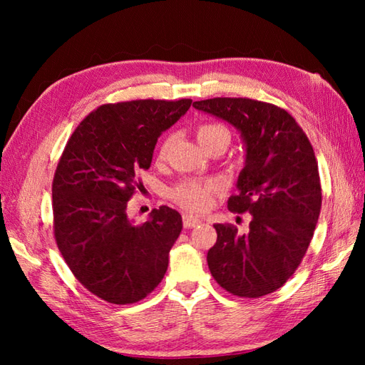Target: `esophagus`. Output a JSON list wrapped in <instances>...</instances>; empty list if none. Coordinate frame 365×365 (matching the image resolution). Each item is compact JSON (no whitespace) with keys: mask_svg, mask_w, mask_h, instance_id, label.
<instances>
[{"mask_svg":"<svg viewBox=\"0 0 365 365\" xmlns=\"http://www.w3.org/2000/svg\"><path fill=\"white\" fill-rule=\"evenodd\" d=\"M200 222H202V220L197 218V216H195V215H190V213H185L183 215V226H185V229L196 227V226H199Z\"/></svg>","mask_w":365,"mask_h":365,"instance_id":"esophagus-1","label":"esophagus"}]
</instances>
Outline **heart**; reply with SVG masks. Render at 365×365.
Returning <instances> with one entry per match:
<instances>
[{"instance_id": "b5f03b06", "label": "heart", "mask_w": 365, "mask_h": 365, "mask_svg": "<svg viewBox=\"0 0 365 365\" xmlns=\"http://www.w3.org/2000/svg\"><path fill=\"white\" fill-rule=\"evenodd\" d=\"M196 136L200 145L207 149L213 144H222L229 145L230 143V131L227 127H224L222 123L218 122H204L200 123L196 130ZM173 135H166L163 138L158 147V160H165L166 155L173 144ZM221 190V183L218 180H187L178 185V187L173 191V196L178 204L190 210L200 212L212 204V199L215 192Z\"/></svg>"}]
</instances>
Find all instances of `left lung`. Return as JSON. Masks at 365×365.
I'll return each mask as SVG.
<instances>
[{
	"label": "left lung",
	"instance_id": "left-lung-1",
	"mask_svg": "<svg viewBox=\"0 0 365 365\" xmlns=\"http://www.w3.org/2000/svg\"><path fill=\"white\" fill-rule=\"evenodd\" d=\"M199 111L238 130L246 149L237 195L227 207L251 213L250 230L215 224L216 243L207 254L210 273L224 290L242 298L273 293L304 257L322 208L319 165L304 131L276 105L218 97L195 102Z\"/></svg>",
	"mask_w": 365,
	"mask_h": 365
}]
</instances>
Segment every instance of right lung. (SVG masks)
I'll use <instances>...</instances> for the list:
<instances>
[{
    "instance_id": "right-lung-1",
    "label": "right lung",
    "mask_w": 365,
    "mask_h": 365,
    "mask_svg": "<svg viewBox=\"0 0 365 365\" xmlns=\"http://www.w3.org/2000/svg\"><path fill=\"white\" fill-rule=\"evenodd\" d=\"M192 100L108 103L75 128L53 178L54 238L73 276L111 304L145 298L163 276L182 232V216L166 205L135 224L127 215L139 170L150 168L163 131Z\"/></svg>"
}]
</instances>
